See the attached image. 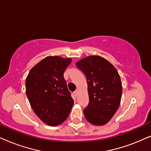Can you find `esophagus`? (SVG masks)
Returning <instances> with one entry per match:
<instances>
[{
    "label": "esophagus",
    "mask_w": 151,
    "mask_h": 151,
    "mask_svg": "<svg viewBox=\"0 0 151 151\" xmlns=\"http://www.w3.org/2000/svg\"><path fill=\"white\" fill-rule=\"evenodd\" d=\"M78 90H76L75 91H74V95H75L76 96H78Z\"/></svg>",
    "instance_id": "1"
}]
</instances>
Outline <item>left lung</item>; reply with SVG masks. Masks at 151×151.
<instances>
[{
	"mask_svg": "<svg viewBox=\"0 0 151 151\" xmlns=\"http://www.w3.org/2000/svg\"><path fill=\"white\" fill-rule=\"evenodd\" d=\"M76 65L87 80L89 103L83 111L84 117L92 124H106L120 104L122 88L118 72L99 55L84 58Z\"/></svg>",
	"mask_w": 151,
	"mask_h": 151,
	"instance_id": "left-lung-1",
	"label": "left lung"
}]
</instances>
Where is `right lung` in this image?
<instances>
[{"label":"right lung","instance_id":"add662e5","mask_svg":"<svg viewBox=\"0 0 151 151\" xmlns=\"http://www.w3.org/2000/svg\"><path fill=\"white\" fill-rule=\"evenodd\" d=\"M71 62V58L48 56L35 65L26 78V94L31 106L47 125L55 127L64 122L73 105L64 78Z\"/></svg>","mask_w":151,"mask_h":151}]
</instances>
